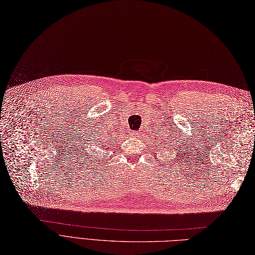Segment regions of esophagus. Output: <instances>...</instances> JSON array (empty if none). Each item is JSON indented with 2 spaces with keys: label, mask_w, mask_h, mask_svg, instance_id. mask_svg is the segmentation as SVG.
<instances>
[{
  "label": "esophagus",
  "mask_w": 255,
  "mask_h": 255,
  "mask_svg": "<svg viewBox=\"0 0 255 255\" xmlns=\"http://www.w3.org/2000/svg\"><path fill=\"white\" fill-rule=\"evenodd\" d=\"M130 134H132V136H134V137H140V136H139L140 133H138V132H132Z\"/></svg>",
  "instance_id": "esophagus-1"
}]
</instances>
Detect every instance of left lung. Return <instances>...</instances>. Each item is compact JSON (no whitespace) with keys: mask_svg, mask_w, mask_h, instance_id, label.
Masks as SVG:
<instances>
[{"mask_svg":"<svg viewBox=\"0 0 255 255\" xmlns=\"http://www.w3.org/2000/svg\"><path fill=\"white\" fill-rule=\"evenodd\" d=\"M164 144H166V143H165V142H164Z\"/></svg>","mask_w":255,"mask_h":255,"instance_id":"left-lung-1","label":"left lung"}]
</instances>
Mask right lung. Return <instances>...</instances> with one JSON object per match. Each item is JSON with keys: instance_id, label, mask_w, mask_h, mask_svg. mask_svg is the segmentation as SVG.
Listing matches in <instances>:
<instances>
[{"instance_id": "obj_1", "label": "right lung", "mask_w": 255, "mask_h": 255, "mask_svg": "<svg viewBox=\"0 0 255 255\" xmlns=\"http://www.w3.org/2000/svg\"><path fill=\"white\" fill-rule=\"evenodd\" d=\"M92 154H94V153H92ZM90 156H92V155H90Z\"/></svg>"}]
</instances>
